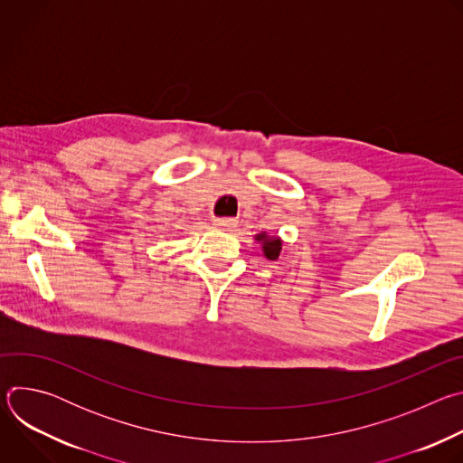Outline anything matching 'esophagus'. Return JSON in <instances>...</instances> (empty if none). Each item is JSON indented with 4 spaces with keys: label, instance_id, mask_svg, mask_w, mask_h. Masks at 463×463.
<instances>
[{
    "label": "esophagus",
    "instance_id": "esophagus-1",
    "mask_svg": "<svg viewBox=\"0 0 463 463\" xmlns=\"http://www.w3.org/2000/svg\"><path fill=\"white\" fill-rule=\"evenodd\" d=\"M214 225L218 229H223V231H234L238 227V220H234V218H216Z\"/></svg>",
    "mask_w": 463,
    "mask_h": 463
}]
</instances>
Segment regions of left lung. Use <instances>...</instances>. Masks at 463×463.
Here are the masks:
<instances>
[{"mask_svg":"<svg viewBox=\"0 0 463 463\" xmlns=\"http://www.w3.org/2000/svg\"><path fill=\"white\" fill-rule=\"evenodd\" d=\"M254 240L261 245V250H263V256L269 258V260H277L282 252V245H284V240L280 236H269L266 231L260 232L254 236Z\"/></svg>","mask_w":463,"mask_h":463,"instance_id":"left-lung-1","label":"left lung"}]
</instances>
